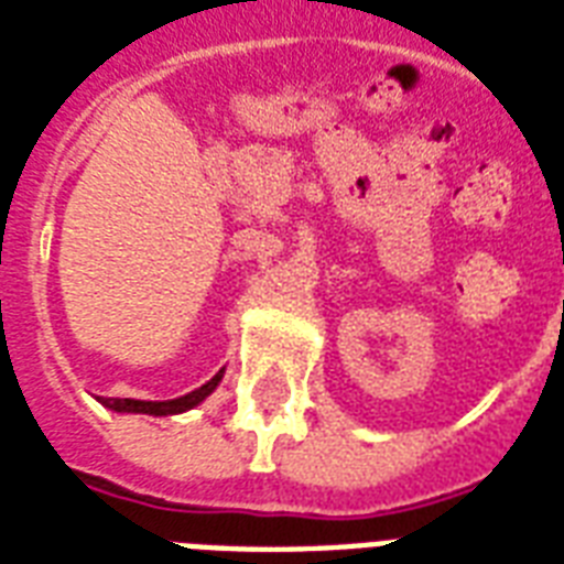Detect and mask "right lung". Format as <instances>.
I'll return each mask as SVG.
<instances>
[{
	"mask_svg": "<svg viewBox=\"0 0 564 564\" xmlns=\"http://www.w3.org/2000/svg\"><path fill=\"white\" fill-rule=\"evenodd\" d=\"M223 380V371L214 375V378L207 380L205 387L193 389L189 395L172 398V401H137V398H106L104 404L109 410H116V413H148V416H172V413H184V410L196 408L198 401H205L217 383Z\"/></svg>",
	"mask_w": 564,
	"mask_h": 564,
	"instance_id": "right-lung-1",
	"label": "right lung"
}]
</instances>
